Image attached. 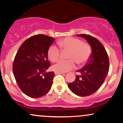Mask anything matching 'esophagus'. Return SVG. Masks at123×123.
<instances>
[{
	"label": "esophagus",
	"instance_id": "1",
	"mask_svg": "<svg viewBox=\"0 0 123 123\" xmlns=\"http://www.w3.org/2000/svg\"><path fill=\"white\" fill-rule=\"evenodd\" d=\"M55 74H64L63 72H55Z\"/></svg>",
	"mask_w": 123,
	"mask_h": 123
}]
</instances>
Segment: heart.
<instances>
[{"label": "heart", "instance_id": "obj_1", "mask_svg": "<svg viewBox=\"0 0 123 123\" xmlns=\"http://www.w3.org/2000/svg\"><path fill=\"white\" fill-rule=\"evenodd\" d=\"M58 45L63 51H69L67 61H60L53 66V70L58 72H66L72 70L76 66V63L82 65L87 62L91 54V46L83 43L79 39L68 37L58 42ZM61 50L55 46H51L48 50V57L52 62H56L60 58Z\"/></svg>", "mask_w": 123, "mask_h": 123}]
</instances>
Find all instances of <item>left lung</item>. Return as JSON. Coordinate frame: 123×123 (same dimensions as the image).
<instances>
[{
	"label": "left lung",
	"instance_id": "left-lung-1",
	"mask_svg": "<svg viewBox=\"0 0 123 123\" xmlns=\"http://www.w3.org/2000/svg\"><path fill=\"white\" fill-rule=\"evenodd\" d=\"M83 37L91 46L92 53L87 64L77 70L79 75L69 83V88L76 95L87 97L95 93L104 83L109 69L108 54L98 39L88 35H76Z\"/></svg>",
	"mask_w": 123,
	"mask_h": 123
}]
</instances>
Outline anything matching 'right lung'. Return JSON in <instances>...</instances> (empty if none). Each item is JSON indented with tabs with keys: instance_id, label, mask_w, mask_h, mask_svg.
Listing matches in <instances>:
<instances>
[{
	"instance_id": "right-lung-1",
	"label": "right lung",
	"mask_w": 123,
	"mask_h": 123,
	"mask_svg": "<svg viewBox=\"0 0 123 123\" xmlns=\"http://www.w3.org/2000/svg\"><path fill=\"white\" fill-rule=\"evenodd\" d=\"M54 40L44 35H35L24 42L15 55L14 76L21 91L31 98H40L51 88L54 72L46 70L50 66L48 50Z\"/></svg>"
}]
</instances>
